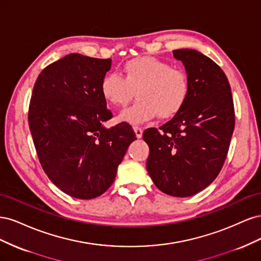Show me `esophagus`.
Returning a JSON list of instances; mask_svg holds the SVG:
<instances>
[{"label": "esophagus", "instance_id": "1", "mask_svg": "<svg viewBox=\"0 0 261 261\" xmlns=\"http://www.w3.org/2000/svg\"><path fill=\"white\" fill-rule=\"evenodd\" d=\"M134 130H135V134H136V137L137 138H141V136H143V128L139 127V126H134Z\"/></svg>", "mask_w": 261, "mask_h": 261}]
</instances>
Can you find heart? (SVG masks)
I'll use <instances>...</instances> for the list:
<instances>
[{
	"instance_id": "heart-1",
	"label": "heart",
	"mask_w": 261,
	"mask_h": 261,
	"mask_svg": "<svg viewBox=\"0 0 261 261\" xmlns=\"http://www.w3.org/2000/svg\"><path fill=\"white\" fill-rule=\"evenodd\" d=\"M116 73L103 76L100 84L102 97L115 108L127 106L135 92L137 100L121 115L132 124L143 123L158 115L165 120L174 116L184 107L191 84L185 70L153 57L129 60Z\"/></svg>"
}]
</instances>
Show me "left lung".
I'll return each instance as SVG.
<instances>
[{"label": "left lung", "mask_w": 261, "mask_h": 261, "mask_svg": "<svg viewBox=\"0 0 261 261\" xmlns=\"http://www.w3.org/2000/svg\"><path fill=\"white\" fill-rule=\"evenodd\" d=\"M183 62L191 89L184 107L143 138L150 152L147 171L164 194L188 197L216 179L222 169L235 126L231 87L221 67L192 49L173 51Z\"/></svg>", "instance_id": "left-lung-1"}]
</instances>
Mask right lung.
Wrapping results in <instances>:
<instances>
[{
	"label": "right lung",
	"instance_id": "1",
	"mask_svg": "<svg viewBox=\"0 0 261 261\" xmlns=\"http://www.w3.org/2000/svg\"><path fill=\"white\" fill-rule=\"evenodd\" d=\"M111 59L72 53L43 68L35 83L28 124L44 173L62 192L92 199L107 192L128 146L137 139L112 118L100 90Z\"/></svg>",
	"mask_w": 261,
	"mask_h": 261
}]
</instances>
